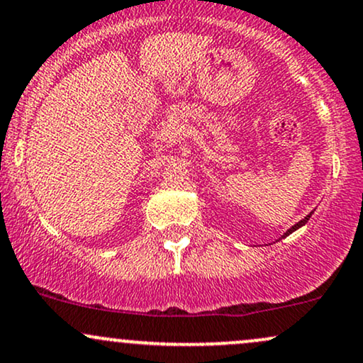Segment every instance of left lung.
<instances>
[{
	"instance_id": "8db88e82",
	"label": "left lung",
	"mask_w": 363,
	"mask_h": 363,
	"mask_svg": "<svg viewBox=\"0 0 363 363\" xmlns=\"http://www.w3.org/2000/svg\"><path fill=\"white\" fill-rule=\"evenodd\" d=\"M309 218H311V213H309V215H308L306 218H303V220H301V221H299V223H296L294 226H291V228H289V230H287V231H286V233H284V235H282V238H286V237H287V235H291V233H292V231H296V230H298V228H301V226H303V225H306V223H308V220H309Z\"/></svg>"
}]
</instances>
